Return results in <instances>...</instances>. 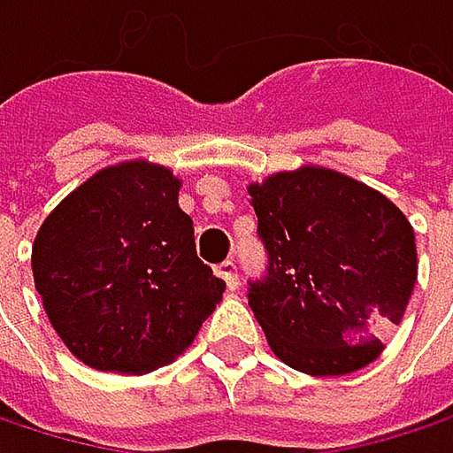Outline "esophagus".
I'll list each match as a JSON object with an SVG mask.
<instances>
[{"mask_svg":"<svg viewBox=\"0 0 453 453\" xmlns=\"http://www.w3.org/2000/svg\"><path fill=\"white\" fill-rule=\"evenodd\" d=\"M218 273H220V278L226 280V286L230 288V291H235V288H238V267H235V262H233V259L223 262V265L218 267Z\"/></svg>","mask_w":453,"mask_h":453,"instance_id":"1","label":"esophagus"}]
</instances>
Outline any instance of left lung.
Instances as JSON below:
<instances>
[{
    "mask_svg": "<svg viewBox=\"0 0 453 453\" xmlns=\"http://www.w3.org/2000/svg\"><path fill=\"white\" fill-rule=\"evenodd\" d=\"M267 273L249 307L288 367L327 378L367 367L417 280L414 230L380 191L327 167L249 186Z\"/></svg>",
    "mask_w": 453,
    "mask_h": 453,
    "instance_id": "obj_1",
    "label": "left lung"
}]
</instances>
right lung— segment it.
Segmentation results:
<instances>
[{
  "label": "right lung",
  "mask_w": 453,
  "mask_h": 453,
  "mask_svg": "<svg viewBox=\"0 0 453 453\" xmlns=\"http://www.w3.org/2000/svg\"><path fill=\"white\" fill-rule=\"evenodd\" d=\"M180 180L146 159L99 170L39 227L34 280L62 343L88 367L141 375L191 346L226 280L196 257Z\"/></svg>",
  "instance_id": "add662e5"
}]
</instances>
